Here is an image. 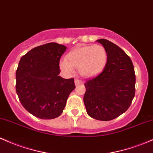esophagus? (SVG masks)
Returning <instances> with one entry per match:
<instances>
[{"mask_svg": "<svg viewBox=\"0 0 153 153\" xmlns=\"http://www.w3.org/2000/svg\"><path fill=\"white\" fill-rule=\"evenodd\" d=\"M82 83H83V82H82L81 80H79V79H75V85H78L79 84H81Z\"/></svg>", "mask_w": 153, "mask_h": 153, "instance_id": "1", "label": "esophagus"}]
</instances>
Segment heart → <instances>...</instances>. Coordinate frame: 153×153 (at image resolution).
Segmentation results:
<instances>
[{
  "label": "heart",
  "instance_id": "b5f03b06",
  "mask_svg": "<svg viewBox=\"0 0 153 153\" xmlns=\"http://www.w3.org/2000/svg\"><path fill=\"white\" fill-rule=\"evenodd\" d=\"M107 57L106 49L101 45L78 46L69 52L66 59L60 61L59 66L66 74L73 73L74 67L83 76L92 77L105 69Z\"/></svg>",
  "mask_w": 153,
  "mask_h": 153
}]
</instances>
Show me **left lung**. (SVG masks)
<instances>
[{"label": "left lung", "instance_id": "8db88e82", "mask_svg": "<svg viewBox=\"0 0 153 153\" xmlns=\"http://www.w3.org/2000/svg\"><path fill=\"white\" fill-rule=\"evenodd\" d=\"M107 53L105 69L85 83L83 102L90 117L99 120H111L130 107L135 96L136 76L130 57L115 43L100 39Z\"/></svg>", "mask_w": 153, "mask_h": 153}]
</instances>
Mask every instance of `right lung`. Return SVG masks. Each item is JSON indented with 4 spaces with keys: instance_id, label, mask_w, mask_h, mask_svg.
I'll list each match as a JSON object with an SVG mask.
<instances>
[{
    "instance_id": "obj_1",
    "label": "right lung",
    "mask_w": 153,
    "mask_h": 153,
    "mask_svg": "<svg viewBox=\"0 0 153 153\" xmlns=\"http://www.w3.org/2000/svg\"><path fill=\"white\" fill-rule=\"evenodd\" d=\"M66 46L48 43L28 51L16 72V91L22 105L34 116L53 119L62 113L74 78L60 77V58Z\"/></svg>"
}]
</instances>
